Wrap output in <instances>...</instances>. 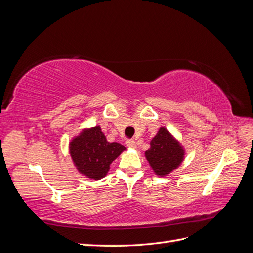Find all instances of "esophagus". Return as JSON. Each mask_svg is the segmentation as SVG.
<instances>
[{
    "label": "esophagus",
    "instance_id": "1",
    "mask_svg": "<svg viewBox=\"0 0 253 253\" xmlns=\"http://www.w3.org/2000/svg\"><path fill=\"white\" fill-rule=\"evenodd\" d=\"M126 147L129 148V149H135V148H136V142H135V140H133V139L126 140Z\"/></svg>",
    "mask_w": 253,
    "mask_h": 253
}]
</instances>
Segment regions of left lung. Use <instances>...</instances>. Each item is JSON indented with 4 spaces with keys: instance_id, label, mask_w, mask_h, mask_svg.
Listing matches in <instances>:
<instances>
[{
    "instance_id": "obj_1",
    "label": "left lung",
    "mask_w": 253,
    "mask_h": 253,
    "mask_svg": "<svg viewBox=\"0 0 253 253\" xmlns=\"http://www.w3.org/2000/svg\"><path fill=\"white\" fill-rule=\"evenodd\" d=\"M186 151L174 135L164 126L150 142V148L144 152L153 172L160 177L171 174L182 164Z\"/></svg>"
}]
</instances>
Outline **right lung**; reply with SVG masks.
Segmentation results:
<instances>
[{
    "mask_svg": "<svg viewBox=\"0 0 253 253\" xmlns=\"http://www.w3.org/2000/svg\"><path fill=\"white\" fill-rule=\"evenodd\" d=\"M68 150L77 171L85 177L99 180L105 177L111 164L126 147L118 142H109L100 126L85 127L75 136Z\"/></svg>",
    "mask_w": 253,
    "mask_h": 253,
    "instance_id": "obj_1",
    "label": "right lung"
}]
</instances>
